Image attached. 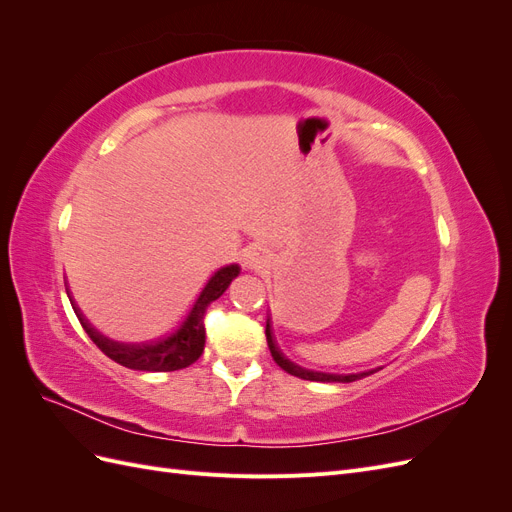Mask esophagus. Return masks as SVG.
<instances>
[{
  "label": "esophagus",
  "instance_id": "34e87169",
  "mask_svg": "<svg viewBox=\"0 0 512 512\" xmlns=\"http://www.w3.org/2000/svg\"><path fill=\"white\" fill-rule=\"evenodd\" d=\"M243 265L250 271L265 273L271 267V256L267 250H262V247H250L243 256Z\"/></svg>",
  "mask_w": 512,
  "mask_h": 512
}]
</instances>
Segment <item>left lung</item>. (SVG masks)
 Wrapping results in <instances>:
<instances>
[{
	"label": "left lung",
	"mask_w": 512,
	"mask_h": 512,
	"mask_svg": "<svg viewBox=\"0 0 512 512\" xmlns=\"http://www.w3.org/2000/svg\"><path fill=\"white\" fill-rule=\"evenodd\" d=\"M265 335H267V344H269L273 361L280 365L284 371H288L290 376H297L301 380H312V382H354V380H361V378H365L369 374H374V369H371V371H361V374H324V371H312V369L299 367V365H294L290 359H286V356L280 352V348L275 346V339H273V333H271V322L269 320H267Z\"/></svg>",
	"instance_id": "8db88e82"
}]
</instances>
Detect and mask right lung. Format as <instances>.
I'll use <instances>...</instances> for the list:
<instances>
[{"label":"right lung","mask_w":512,"mask_h":512,"mask_svg":"<svg viewBox=\"0 0 512 512\" xmlns=\"http://www.w3.org/2000/svg\"><path fill=\"white\" fill-rule=\"evenodd\" d=\"M241 273L239 265H226L222 269L215 271L205 288L200 290L198 299L194 301L192 309L181 320L179 327L175 331H170L164 337L151 339V342H141V344H128V342H115V339H108L102 333H98L91 324L85 320V316L79 312V307L72 303V309L76 318L81 320L85 333L91 337L94 342L108 359H113L115 363L136 369V371H175L192 365L198 361V356L205 350V324L203 316L207 312L209 303L215 299H220L230 286V282ZM68 297H70V290Z\"/></svg>","instance_id":"add662e5"}]
</instances>
